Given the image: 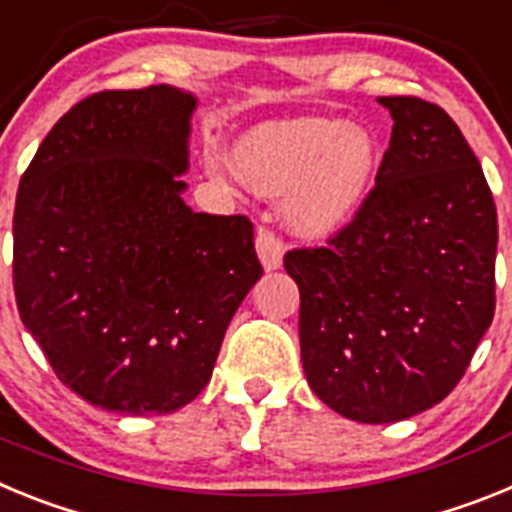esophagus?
<instances>
[{
    "mask_svg": "<svg viewBox=\"0 0 512 512\" xmlns=\"http://www.w3.org/2000/svg\"><path fill=\"white\" fill-rule=\"evenodd\" d=\"M256 253H259L261 266L266 271H274L282 266L284 243L269 228H259V233H256Z\"/></svg>",
    "mask_w": 512,
    "mask_h": 512,
    "instance_id": "esophagus-1",
    "label": "esophagus"
}]
</instances>
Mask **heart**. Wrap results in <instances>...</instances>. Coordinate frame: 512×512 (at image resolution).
Listing matches in <instances>:
<instances>
[{"label": "heart", "instance_id": "obj_1", "mask_svg": "<svg viewBox=\"0 0 512 512\" xmlns=\"http://www.w3.org/2000/svg\"><path fill=\"white\" fill-rule=\"evenodd\" d=\"M238 176L266 197H282L284 220L302 238H330L364 210L379 171L377 140L333 117L264 122L233 146ZM215 174H223L215 169Z\"/></svg>", "mask_w": 512, "mask_h": 512}]
</instances>
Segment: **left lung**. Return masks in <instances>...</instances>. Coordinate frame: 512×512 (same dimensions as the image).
<instances>
[{
  "label": "left lung",
  "mask_w": 512,
  "mask_h": 512,
  "mask_svg": "<svg viewBox=\"0 0 512 512\" xmlns=\"http://www.w3.org/2000/svg\"><path fill=\"white\" fill-rule=\"evenodd\" d=\"M377 102L395 125L364 210L325 248L284 256L307 384L356 423L438 405L495 315L497 210L477 156L436 104Z\"/></svg>",
  "instance_id": "left-lung-1"
}]
</instances>
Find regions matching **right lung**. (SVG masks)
Here are the masks:
<instances>
[{
    "label": "right lung",
    "instance_id": "add662e5",
    "mask_svg": "<svg viewBox=\"0 0 512 512\" xmlns=\"http://www.w3.org/2000/svg\"><path fill=\"white\" fill-rule=\"evenodd\" d=\"M197 97L99 92L45 135L15 202V297L69 390L164 415L205 390L235 310L264 269L243 215L184 202Z\"/></svg>",
    "mask_w": 512,
    "mask_h": 512
}]
</instances>
